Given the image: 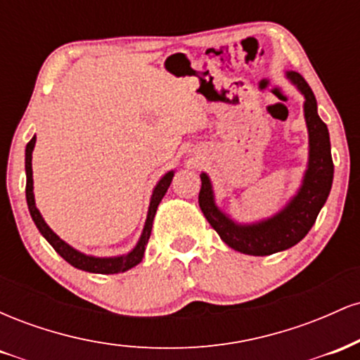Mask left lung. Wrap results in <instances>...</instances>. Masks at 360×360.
I'll return each mask as SVG.
<instances>
[{
    "label": "left lung",
    "instance_id": "left-lung-1",
    "mask_svg": "<svg viewBox=\"0 0 360 360\" xmlns=\"http://www.w3.org/2000/svg\"><path fill=\"white\" fill-rule=\"evenodd\" d=\"M286 76L304 96V120L309 137L308 169L301 188L291 201L267 220L240 225L218 208L214 203L212 181L205 172L201 174V189L198 196L201 212L221 240L242 254L271 255L303 240L304 235L315 225L318 213L323 208L332 189L333 160L330 152V135L328 128L318 117L315 94L301 74L289 71Z\"/></svg>",
    "mask_w": 360,
    "mask_h": 360
}]
</instances>
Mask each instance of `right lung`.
Instances as JSON below:
<instances>
[{
    "label": "right lung",
    "instance_id": "obj_1",
    "mask_svg": "<svg viewBox=\"0 0 360 360\" xmlns=\"http://www.w3.org/2000/svg\"><path fill=\"white\" fill-rule=\"evenodd\" d=\"M34 147L35 137L27 143V148H25V172H27V189H25V193H27V205L37 229H39V232L44 235L45 240L53 247V250H56L62 259L68 260L71 266L76 267V269L96 272V274H118V272H125L137 266L139 262H142L143 252H146L148 238H150L152 223H154L157 206H159L164 194L167 193V188L171 186L172 177H174V171H169L166 176H162V179H160L154 188V193H152L150 198V206H148L147 220L146 225H143V232L140 235V240L137 242V245H135V249L130 250L125 255H118V257H94V255H86L79 250L72 249L69 243H65L62 238L57 237V235L51 230V226L45 223L39 210H37L34 196V176H32L34 174V172H32V152H34Z\"/></svg>",
    "mask_w": 360,
    "mask_h": 360
}]
</instances>
